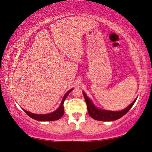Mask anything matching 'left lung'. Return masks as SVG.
<instances>
[{
    "instance_id": "obj_1",
    "label": "left lung",
    "mask_w": 152,
    "mask_h": 152,
    "mask_svg": "<svg viewBox=\"0 0 152 152\" xmlns=\"http://www.w3.org/2000/svg\"><path fill=\"white\" fill-rule=\"evenodd\" d=\"M82 92H83L84 99H85V101L86 102L87 109H88L89 115L92 118H93L94 119L97 121H113L120 119L121 117L124 116L126 113L131 109V108L133 107L135 101L137 100V98H136L132 104L129 105L127 108L123 109L122 110H119V111H113V110L101 109L96 107L91 100L87 96L85 92L84 91H82Z\"/></svg>"
}]
</instances>
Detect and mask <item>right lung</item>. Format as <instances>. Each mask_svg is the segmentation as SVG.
Segmentation results:
<instances>
[{"label": "right lung", "instance_id": "obj_1", "mask_svg": "<svg viewBox=\"0 0 152 152\" xmlns=\"http://www.w3.org/2000/svg\"><path fill=\"white\" fill-rule=\"evenodd\" d=\"M72 90L73 88L70 89V91H68L66 92L65 95L64 96L62 100H61L60 107L52 113H48V114H44V115L35 114V113H32L27 111V110H25L23 109V110L27 113L28 116H29L31 118H32V119L37 121H56V120L60 119L64 114V101H65L66 97L68 96V95L70 94V92L72 91Z\"/></svg>", "mask_w": 152, "mask_h": 152}]
</instances>
